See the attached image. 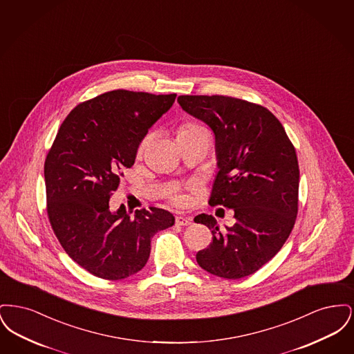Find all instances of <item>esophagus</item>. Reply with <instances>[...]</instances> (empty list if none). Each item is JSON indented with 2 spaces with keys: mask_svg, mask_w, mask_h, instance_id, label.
<instances>
[{
  "mask_svg": "<svg viewBox=\"0 0 354 354\" xmlns=\"http://www.w3.org/2000/svg\"><path fill=\"white\" fill-rule=\"evenodd\" d=\"M191 221H192V220L189 219V218H187V216H176V218H175V224H176V225H189Z\"/></svg>",
  "mask_w": 354,
  "mask_h": 354,
  "instance_id": "esophagus-1",
  "label": "esophagus"
}]
</instances>
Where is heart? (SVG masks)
Returning <instances> with one entry per match:
<instances>
[{
    "instance_id": "heart-1",
    "label": "heart",
    "mask_w": 354,
    "mask_h": 354,
    "mask_svg": "<svg viewBox=\"0 0 354 354\" xmlns=\"http://www.w3.org/2000/svg\"><path fill=\"white\" fill-rule=\"evenodd\" d=\"M204 131H205V130H204V127H202L201 124L194 123V122H188V123H185L183 126L179 127L178 136L198 134V133H204ZM149 139H150V135H146V136L142 139V142H140L139 146H138V155H140V153L143 152V150L146 149V146H147V143H149ZM169 198L172 199V202L176 203V204H183V203L185 202V195H182V194H179V192H175V191L169 192Z\"/></svg>"
}]
</instances>
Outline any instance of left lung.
I'll list each match as a JSON object with an SVG mask.
<instances>
[{"label":"left lung","mask_w":354,"mask_h":354,"mask_svg":"<svg viewBox=\"0 0 354 354\" xmlns=\"http://www.w3.org/2000/svg\"><path fill=\"white\" fill-rule=\"evenodd\" d=\"M178 102L215 134L219 172L209 205L235 214V224L225 230L211 215L194 219L212 234L196 261L223 279L250 276L281 250L295 225L300 179L296 150L280 120L260 104L225 95H180Z\"/></svg>","instance_id":"1"}]
</instances>
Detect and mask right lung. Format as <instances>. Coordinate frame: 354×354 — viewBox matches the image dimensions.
Listing matches in <instances>:
<instances>
[{
    "instance_id": "1",
    "label": "right lung",
    "mask_w": 354,
    "mask_h": 354,
    "mask_svg": "<svg viewBox=\"0 0 354 354\" xmlns=\"http://www.w3.org/2000/svg\"><path fill=\"white\" fill-rule=\"evenodd\" d=\"M176 94L155 95L113 90L75 106L62 122L45 160L46 209L65 252L104 280L142 270L158 231L174 225L172 214L156 207L120 205L110 211L123 169L135 162L149 129L167 113Z\"/></svg>"
}]
</instances>
